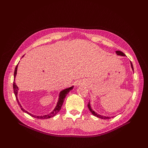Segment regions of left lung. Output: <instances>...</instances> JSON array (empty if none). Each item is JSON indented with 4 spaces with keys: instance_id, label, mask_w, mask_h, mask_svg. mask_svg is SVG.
Returning a JSON list of instances; mask_svg holds the SVG:
<instances>
[{
    "instance_id": "left-lung-1",
    "label": "left lung",
    "mask_w": 148,
    "mask_h": 148,
    "mask_svg": "<svg viewBox=\"0 0 148 148\" xmlns=\"http://www.w3.org/2000/svg\"><path fill=\"white\" fill-rule=\"evenodd\" d=\"M115 53H117V56H125V53L122 52H121L120 51H115ZM130 64H131V66H132V69L133 71V64L132 63V62H130ZM88 109H89V110L91 111V112L92 114L93 115L96 116V117H98V118H100V119H110L111 117H106V116H103V115H99V114H97L96 112L94 111L92 108H91V104H90V101H89V102H88Z\"/></svg>"
}]
</instances>
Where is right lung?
<instances>
[{
    "instance_id": "obj_1",
    "label": "right lung",
    "mask_w": 148,
    "mask_h": 148,
    "mask_svg": "<svg viewBox=\"0 0 148 148\" xmlns=\"http://www.w3.org/2000/svg\"><path fill=\"white\" fill-rule=\"evenodd\" d=\"M24 57V56H23ZM18 65H16V68L15 69V71H14V78L15 79V77H16V73H17V68H18ZM15 79H14V82H13V91H14V94L15 95V97H16V101H17V102L18 104V105L20 106L21 107V109L23 110V112H25V113L29 114V115H31V117H33L34 118H36V119H49V118H51V117H54V116L59 112L60 111V110L61 109V107L62 106V105H63V103L64 102V99L65 97L66 96L67 94H68L71 89H72L73 88H74V86H71L69 88H66L65 89H64V90H62L59 93V99H58V101H57V105L55 107V108L53 109V110L51 112V113H49L47 115H33L32 114H31L29 112H28V111L25 110L23 107H22L21 104L20 103L19 101H18V91L19 90L18 89V87L16 86V84L15 82Z\"/></svg>"
}]
</instances>
